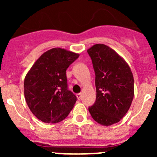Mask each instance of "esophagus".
Listing matches in <instances>:
<instances>
[{
	"label": "esophagus",
	"mask_w": 157,
	"mask_h": 157,
	"mask_svg": "<svg viewBox=\"0 0 157 157\" xmlns=\"http://www.w3.org/2000/svg\"><path fill=\"white\" fill-rule=\"evenodd\" d=\"M81 96H82L81 93H77V99H80V98H81Z\"/></svg>",
	"instance_id": "1"
}]
</instances>
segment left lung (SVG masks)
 <instances>
[{
  "label": "left lung",
  "mask_w": 157,
  "mask_h": 157,
  "mask_svg": "<svg viewBox=\"0 0 157 157\" xmlns=\"http://www.w3.org/2000/svg\"><path fill=\"white\" fill-rule=\"evenodd\" d=\"M96 74V100L89 108L101 125L118 123L126 115L134 99V77L125 60L104 44L87 50Z\"/></svg>",
  "instance_id": "8db88e82"
}]
</instances>
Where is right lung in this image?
Segmentation results:
<instances>
[{
	"label": "right lung",
	"mask_w": 157,
	"mask_h": 157,
	"mask_svg": "<svg viewBox=\"0 0 157 157\" xmlns=\"http://www.w3.org/2000/svg\"><path fill=\"white\" fill-rule=\"evenodd\" d=\"M78 53L61 48L44 52L28 71L24 96L33 115L45 123L55 124L67 118L77 97L67 90L66 70Z\"/></svg>",
	"instance_id": "add662e5"
}]
</instances>
